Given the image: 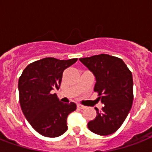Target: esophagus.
Wrapping results in <instances>:
<instances>
[{
  "label": "esophagus",
  "instance_id": "1",
  "mask_svg": "<svg viewBox=\"0 0 152 152\" xmlns=\"http://www.w3.org/2000/svg\"><path fill=\"white\" fill-rule=\"evenodd\" d=\"M77 107L80 109H82V110H83V109L86 108V106H83V105H80V104H78V105H77Z\"/></svg>",
  "mask_w": 152,
  "mask_h": 152
}]
</instances>
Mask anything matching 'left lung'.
<instances>
[{"label":"left lung","mask_w":152,"mask_h":152,"mask_svg":"<svg viewBox=\"0 0 152 152\" xmlns=\"http://www.w3.org/2000/svg\"><path fill=\"white\" fill-rule=\"evenodd\" d=\"M95 76V91L99 93L104 106L88 124L95 134L107 136L122 125L132 108L133 101L132 75L122 60L108 54L80 58Z\"/></svg>","instance_id":"8db88e82"}]
</instances>
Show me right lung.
<instances>
[{
  "label": "right lung",
  "instance_id": "1",
  "mask_svg": "<svg viewBox=\"0 0 152 152\" xmlns=\"http://www.w3.org/2000/svg\"><path fill=\"white\" fill-rule=\"evenodd\" d=\"M76 61L43 58L28 64L19 79L23 113L33 129L44 137H57L64 133L68 115L76 110V103L61 102L53 91L60 88L64 69Z\"/></svg>",
  "mask_w": 152,
  "mask_h": 152
}]
</instances>
